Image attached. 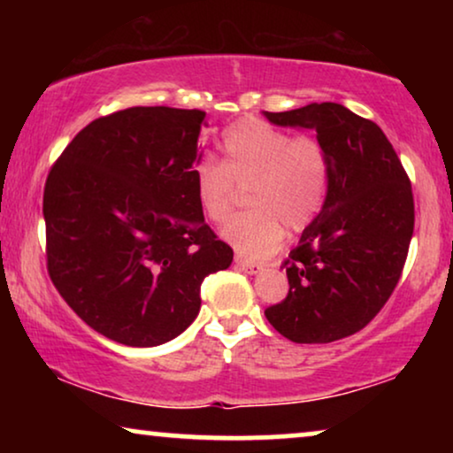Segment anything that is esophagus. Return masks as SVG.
Segmentation results:
<instances>
[{
	"label": "esophagus",
	"mask_w": 453,
	"mask_h": 453,
	"mask_svg": "<svg viewBox=\"0 0 453 453\" xmlns=\"http://www.w3.org/2000/svg\"><path fill=\"white\" fill-rule=\"evenodd\" d=\"M234 264L239 265L241 270L245 272V274H259V272L264 270V265L262 264H256V262H247V259H243V257H234Z\"/></svg>",
	"instance_id": "34e87169"
}]
</instances>
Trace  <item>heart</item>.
Returning a JSON list of instances; mask_svg holds the SVG:
<instances>
[{
	"label": "heart",
	"mask_w": 453,
	"mask_h": 453,
	"mask_svg": "<svg viewBox=\"0 0 453 453\" xmlns=\"http://www.w3.org/2000/svg\"><path fill=\"white\" fill-rule=\"evenodd\" d=\"M225 160L203 158L194 169L196 196L212 222L233 212L239 188H250L251 212L222 228V239L239 256L264 259L280 250L284 228L301 233L324 208L330 160L313 135H295L262 119H241L222 138Z\"/></svg>",
	"instance_id": "1"
}]
</instances>
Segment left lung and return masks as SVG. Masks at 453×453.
I'll use <instances>...</instances> for the list:
<instances>
[{
    "label": "left lung",
    "instance_id": "8db88e82",
    "mask_svg": "<svg viewBox=\"0 0 453 453\" xmlns=\"http://www.w3.org/2000/svg\"><path fill=\"white\" fill-rule=\"evenodd\" d=\"M280 127L313 129L330 160L324 208L288 253V295L265 309L296 344H326L363 330L386 305L414 231L406 171L386 134L338 103L268 113Z\"/></svg>",
    "mask_w": 453,
    "mask_h": 453
}]
</instances>
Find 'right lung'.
Here are the masks:
<instances>
[{
	"label": "right lung",
	"instance_id": "add662e5",
	"mask_svg": "<svg viewBox=\"0 0 453 453\" xmlns=\"http://www.w3.org/2000/svg\"><path fill=\"white\" fill-rule=\"evenodd\" d=\"M206 113L129 107L88 123L53 165L42 196L49 276L109 340L158 346L200 313V284L233 250L197 203Z\"/></svg>",
	"mask_w": 453,
	"mask_h": 453
}]
</instances>
